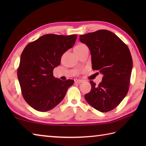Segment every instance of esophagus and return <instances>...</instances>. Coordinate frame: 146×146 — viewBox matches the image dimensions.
Wrapping results in <instances>:
<instances>
[{
  "mask_svg": "<svg viewBox=\"0 0 146 146\" xmlns=\"http://www.w3.org/2000/svg\"><path fill=\"white\" fill-rule=\"evenodd\" d=\"M75 82L76 83H81L83 82V80H81V79H75Z\"/></svg>",
  "mask_w": 146,
  "mask_h": 146,
  "instance_id": "34e87169",
  "label": "esophagus"
}]
</instances>
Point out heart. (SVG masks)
Listing matches in <instances>:
<instances>
[{"label": "heart", "instance_id": "1", "mask_svg": "<svg viewBox=\"0 0 146 146\" xmlns=\"http://www.w3.org/2000/svg\"><path fill=\"white\" fill-rule=\"evenodd\" d=\"M84 46H85V45L84 44H82V43H80V44H78L75 46V48H74V50H75V49H77L82 48L83 47H84Z\"/></svg>", "mask_w": 146, "mask_h": 146}]
</instances>
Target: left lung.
<instances>
[{
	"label": "left lung",
	"mask_w": 146,
	"mask_h": 146,
	"mask_svg": "<svg viewBox=\"0 0 146 146\" xmlns=\"http://www.w3.org/2000/svg\"><path fill=\"white\" fill-rule=\"evenodd\" d=\"M92 55V69L103 74L98 85L90 80L91 91L85 95L88 103L101 112L114 109L127 94L132 68L128 46L110 31L102 29L80 36Z\"/></svg>",
	"instance_id": "8db88e82"
}]
</instances>
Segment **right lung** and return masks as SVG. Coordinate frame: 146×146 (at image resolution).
I'll return each instance as SVG.
<instances>
[{
    "label": "right lung",
    "instance_id": "obj_1",
    "mask_svg": "<svg viewBox=\"0 0 146 146\" xmlns=\"http://www.w3.org/2000/svg\"><path fill=\"white\" fill-rule=\"evenodd\" d=\"M76 35H43L29 42L22 52L17 77L24 100L39 111L52 109L63 100L73 80L54 78L53 70L61 56L75 44Z\"/></svg>",
    "mask_w": 146,
    "mask_h": 146
}]
</instances>
